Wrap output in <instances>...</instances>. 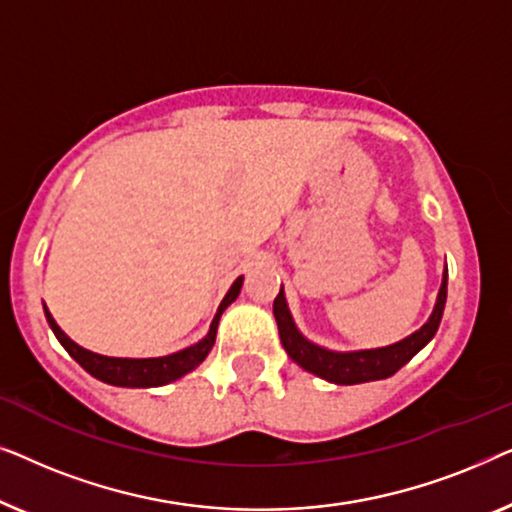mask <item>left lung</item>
Returning <instances> with one entry per match:
<instances>
[{
  "instance_id": "1",
  "label": "left lung",
  "mask_w": 512,
  "mask_h": 512,
  "mask_svg": "<svg viewBox=\"0 0 512 512\" xmlns=\"http://www.w3.org/2000/svg\"><path fill=\"white\" fill-rule=\"evenodd\" d=\"M447 300V265L443 272V284H440L436 305L426 324L415 331L408 338L394 342V345L377 347V349H356V352H335V349H326L317 345V342L307 340L303 333L298 331L296 321L291 317L289 303H286L284 286L279 289V296L275 298L272 312H275L279 340L286 354L298 363L307 373L321 377V380L333 384H363L375 380H387L401 370L419 349L429 345L433 335H436L440 319H443Z\"/></svg>"
}]
</instances>
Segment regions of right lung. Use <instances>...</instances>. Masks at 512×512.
Listing matches in <instances>:
<instances>
[{
    "label": "right lung",
    "mask_w": 512,
    "mask_h": 512,
    "mask_svg": "<svg viewBox=\"0 0 512 512\" xmlns=\"http://www.w3.org/2000/svg\"><path fill=\"white\" fill-rule=\"evenodd\" d=\"M242 282L244 277H237L226 296H223L205 338L198 340L191 347L179 349V352L167 354V356H153V359H123V356H104V354L90 352V349L76 345V342L69 338L58 324H55L53 314L48 312L46 305H44V312H46L48 326H51L55 338L60 340V345L67 349L69 356H72L83 370H88V373L97 377L100 382L114 384V387H130V389L163 387V384H170L174 380H179V377L188 375L191 370L198 368L200 363L207 359V354L212 352L214 347L216 328H219L221 314L226 312V307L230 303H235L237 296H240Z\"/></svg>",
    "instance_id": "obj_1"
}]
</instances>
